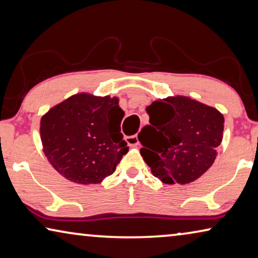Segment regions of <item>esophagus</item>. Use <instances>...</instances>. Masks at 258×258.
<instances>
[{"mask_svg":"<svg viewBox=\"0 0 258 258\" xmlns=\"http://www.w3.org/2000/svg\"><path fill=\"white\" fill-rule=\"evenodd\" d=\"M126 142H127L130 146H138V145H139V140H138L137 134L126 138Z\"/></svg>","mask_w":258,"mask_h":258,"instance_id":"34e87169","label":"esophagus"}]
</instances>
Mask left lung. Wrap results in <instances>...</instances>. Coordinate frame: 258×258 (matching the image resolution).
Wrapping results in <instances>:
<instances>
[{"label":"left lung","instance_id":"1","mask_svg":"<svg viewBox=\"0 0 258 258\" xmlns=\"http://www.w3.org/2000/svg\"><path fill=\"white\" fill-rule=\"evenodd\" d=\"M149 122L140 131L141 156L167 184L194 182L212 166L221 144L224 116L217 109L178 96L146 107Z\"/></svg>","mask_w":258,"mask_h":258}]
</instances>
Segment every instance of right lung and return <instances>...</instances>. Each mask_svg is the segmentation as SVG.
I'll return each mask as SVG.
<instances>
[{
    "label": "right lung",
    "instance_id": "right-lung-1",
    "mask_svg": "<svg viewBox=\"0 0 258 258\" xmlns=\"http://www.w3.org/2000/svg\"><path fill=\"white\" fill-rule=\"evenodd\" d=\"M118 98L72 96L48 111L40 121L44 152L64 178L80 184L101 183L112 175L128 152Z\"/></svg>",
    "mask_w": 258,
    "mask_h": 258
}]
</instances>
